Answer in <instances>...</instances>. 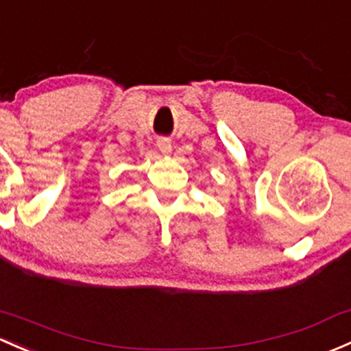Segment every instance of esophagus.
Instances as JSON below:
<instances>
[{
    "label": "esophagus",
    "instance_id": "34e87169",
    "mask_svg": "<svg viewBox=\"0 0 351 351\" xmlns=\"http://www.w3.org/2000/svg\"><path fill=\"white\" fill-rule=\"evenodd\" d=\"M158 149L161 151V153L165 154V156H168V154H171L173 151V146H171V141L166 138H160L158 139Z\"/></svg>",
    "mask_w": 351,
    "mask_h": 351
}]
</instances>
